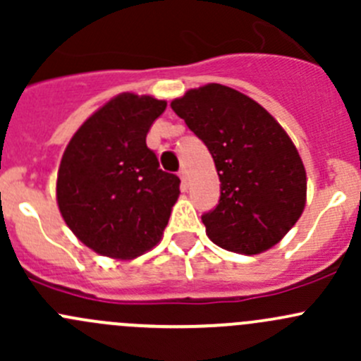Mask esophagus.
<instances>
[{
    "mask_svg": "<svg viewBox=\"0 0 361 361\" xmlns=\"http://www.w3.org/2000/svg\"><path fill=\"white\" fill-rule=\"evenodd\" d=\"M178 176L181 178V183H183V187L187 188V185H188V174H187V169H185V167H181L180 173H178Z\"/></svg>",
    "mask_w": 361,
    "mask_h": 361,
    "instance_id": "1",
    "label": "esophagus"
}]
</instances>
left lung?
Here are the masks:
<instances>
[{"label": "left lung", "instance_id": "left-lung-1", "mask_svg": "<svg viewBox=\"0 0 361 361\" xmlns=\"http://www.w3.org/2000/svg\"><path fill=\"white\" fill-rule=\"evenodd\" d=\"M209 150L220 201L202 214L220 248L257 255L297 224L305 206V169L281 126L257 101L220 83L192 89L171 103Z\"/></svg>", "mask_w": 361, "mask_h": 361}]
</instances>
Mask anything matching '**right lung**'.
<instances>
[{
	"label": "right lung",
	"mask_w": 361,
	"mask_h": 361,
	"mask_svg": "<svg viewBox=\"0 0 361 361\" xmlns=\"http://www.w3.org/2000/svg\"><path fill=\"white\" fill-rule=\"evenodd\" d=\"M166 101L123 92L83 122L57 173V204L73 234L96 253L134 258L160 241L180 178L147 147Z\"/></svg>",
	"instance_id": "right-lung-1"
}]
</instances>
